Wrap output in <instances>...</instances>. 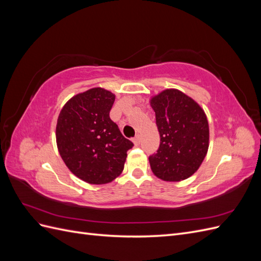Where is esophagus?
I'll list each match as a JSON object with an SVG mask.
<instances>
[{"mask_svg": "<svg viewBox=\"0 0 261 261\" xmlns=\"http://www.w3.org/2000/svg\"><path fill=\"white\" fill-rule=\"evenodd\" d=\"M133 143L135 146H138L140 144V136L139 135H136L135 137L133 138Z\"/></svg>", "mask_w": 261, "mask_h": 261, "instance_id": "1", "label": "esophagus"}]
</instances>
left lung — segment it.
<instances>
[{"label":"left lung","mask_w":261,"mask_h":261,"mask_svg":"<svg viewBox=\"0 0 261 261\" xmlns=\"http://www.w3.org/2000/svg\"><path fill=\"white\" fill-rule=\"evenodd\" d=\"M160 134V147L149 156L153 174L180 181L199 169L209 148V124L203 109L178 89H165L150 99Z\"/></svg>","instance_id":"obj_1"}]
</instances>
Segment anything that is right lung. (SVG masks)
I'll return each mask as SVG.
<instances>
[{"label":"right lung","mask_w":261,"mask_h":261,"mask_svg":"<svg viewBox=\"0 0 261 261\" xmlns=\"http://www.w3.org/2000/svg\"><path fill=\"white\" fill-rule=\"evenodd\" d=\"M114 100V93L97 87L70 98L59 114L55 136L60 155L86 183L100 185L115 179L134 146L110 118Z\"/></svg>","instance_id":"right-lung-1"}]
</instances>
